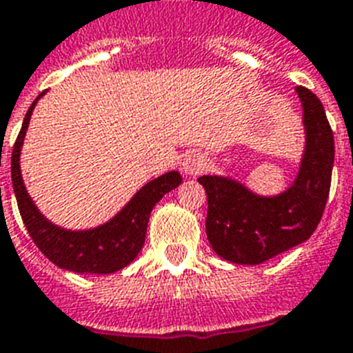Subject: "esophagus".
Wrapping results in <instances>:
<instances>
[{
    "instance_id": "34e87169",
    "label": "esophagus",
    "mask_w": 353,
    "mask_h": 353,
    "mask_svg": "<svg viewBox=\"0 0 353 353\" xmlns=\"http://www.w3.org/2000/svg\"><path fill=\"white\" fill-rule=\"evenodd\" d=\"M206 167H208V161H206V157L203 156L201 152H192L183 161V172L186 176H197L203 170H206Z\"/></svg>"
}]
</instances>
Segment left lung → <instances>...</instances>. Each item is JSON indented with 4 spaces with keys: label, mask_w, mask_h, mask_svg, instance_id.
I'll list each match as a JSON object with an SVG mask.
<instances>
[{
    "label": "left lung",
    "mask_w": 353,
    "mask_h": 353,
    "mask_svg": "<svg viewBox=\"0 0 353 353\" xmlns=\"http://www.w3.org/2000/svg\"><path fill=\"white\" fill-rule=\"evenodd\" d=\"M303 103L306 148L294 185L261 197L241 183L219 176L197 181L208 197L206 236L217 256L237 265H261L301 245L314 234L330 194L334 132L319 97L297 87Z\"/></svg>",
    "instance_id": "8db88e82"
}]
</instances>
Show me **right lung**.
Returning a JSON list of instances; mask_svg holds the SVG:
<instances>
[{"instance_id": "1", "label": "right lung", "mask_w": 353, "mask_h": 353, "mask_svg": "<svg viewBox=\"0 0 353 353\" xmlns=\"http://www.w3.org/2000/svg\"><path fill=\"white\" fill-rule=\"evenodd\" d=\"M43 94L45 92L39 94L28 108L12 148V186L23 223L43 256H47L59 268L77 274H112L121 270L136 259L145 245L152 208L165 194L181 185L183 177L179 176V172H167L147 183L116 217L92 230L72 232L52 225L39 214L27 194L19 170V152L25 132L28 128L34 105Z\"/></svg>"}]
</instances>
